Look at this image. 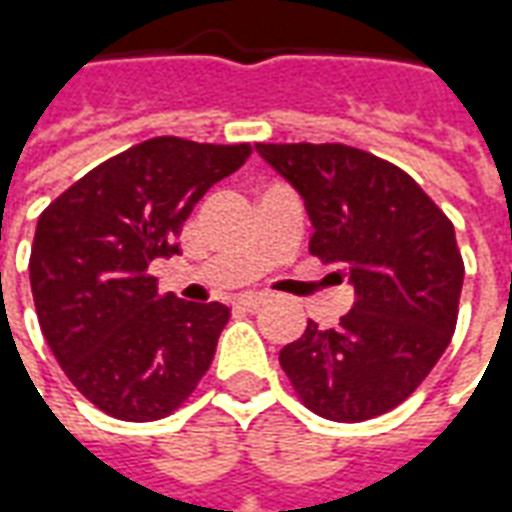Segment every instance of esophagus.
<instances>
[{
  "label": "esophagus",
  "instance_id": "obj_1",
  "mask_svg": "<svg viewBox=\"0 0 512 512\" xmlns=\"http://www.w3.org/2000/svg\"><path fill=\"white\" fill-rule=\"evenodd\" d=\"M266 301L268 296H263V293H246V296L238 299V307H244V310H257V307H263Z\"/></svg>",
  "mask_w": 512,
  "mask_h": 512
}]
</instances>
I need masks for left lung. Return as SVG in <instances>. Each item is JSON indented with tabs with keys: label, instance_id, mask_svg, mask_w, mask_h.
I'll list each match as a JSON object with an SVG mask.
<instances>
[{
	"label": "left lung",
	"instance_id": "left-lung-1",
	"mask_svg": "<svg viewBox=\"0 0 512 512\" xmlns=\"http://www.w3.org/2000/svg\"><path fill=\"white\" fill-rule=\"evenodd\" d=\"M299 191L310 252L343 266L356 301L340 326L310 321L279 365L304 406L362 422L400 406L450 345L463 288L455 227L417 180L348 145H255Z\"/></svg>",
	"mask_w": 512,
	"mask_h": 512
}]
</instances>
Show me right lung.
<instances>
[{
	"label": "right lung",
	"mask_w": 512,
	"mask_h": 512,
	"mask_svg": "<svg viewBox=\"0 0 512 512\" xmlns=\"http://www.w3.org/2000/svg\"><path fill=\"white\" fill-rule=\"evenodd\" d=\"M249 145L156 136L90 169L40 213L29 285L51 354L93 406L126 422L172 414L197 389L230 310L161 296L147 266Z\"/></svg>",
	"instance_id": "1"
}]
</instances>
